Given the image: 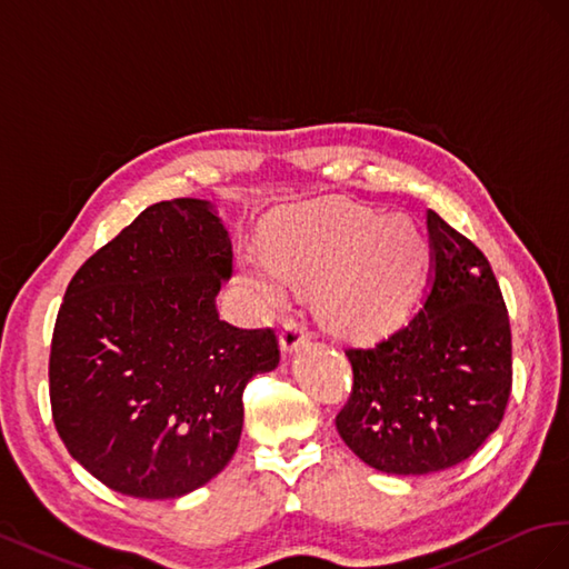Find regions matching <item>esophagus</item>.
<instances>
[{
    "mask_svg": "<svg viewBox=\"0 0 569 569\" xmlns=\"http://www.w3.org/2000/svg\"><path fill=\"white\" fill-rule=\"evenodd\" d=\"M307 340H310V333H307L302 321H288L283 327V333L279 338V346L283 355H293L298 348H302Z\"/></svg>",
    "mask_w": 569,
    "mask_h": 569,
    "instance_id": "obj_1",
    "label": "esophagus"
}]
</instances>
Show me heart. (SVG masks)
Returning a JSON list of instances; mask_svg holds the SVG:
<instances>
[{
	"label": "heart",
	"instance_id": "1",
	"mask_svg": "<svg viewBox=\"0 0 569 569\" xmlns=\"http://www.w3.org/2000/svg\"><path fill=\"white\" fill-rule=\"evenodd\" d=\"M267 259L242 252L238 276L267 310H281L286 282L315 286L321 321L369 340L400 327L427 264V238L405 214L379 217L343 202L288 209L264 231Z\"/></svg>",
	"mask_w": 569,
	"mask_h": 569
}]
</instances>
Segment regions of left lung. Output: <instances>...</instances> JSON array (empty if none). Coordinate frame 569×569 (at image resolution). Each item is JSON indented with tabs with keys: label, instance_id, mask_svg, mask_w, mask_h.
I'll list each match as a JSON object with an SVG mask.
<instances>
[{
	"label": "left lung",
	"instance_id": "obj_1",
	"mask_svg": "<svg viewBox=\"0 0 569 569\" xmlns=\"http://www.w3.org/2000/svg\"><path fill=\"white\" fill-rule=\"evenodd\" d=\"M431 267L415 317L375 348H348L346 446L386 475L443 472L475 456L510 398L512 338L489 259L427 212Z\"/></svg>",
	"mask_w": 569,
	"mask_h": 569
}]
</instances>
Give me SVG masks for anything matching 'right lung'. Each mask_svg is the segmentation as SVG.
I'll return each instance as SVG.
<instances>
[{"mask_svg":"<svg viewBox=\"0 0 569 569\" xmlns=\"http://www.w3.org/2000/svg\"><path fill=\"white\" fill-rule=\"evenodd\" d=\"M229 231L207 200L157 202L76 271L50 352L54 427L123 496L181 498L231 462L242 391L279 365L271 329L219 319Z\"/></svg>","mask_w":569,"mask_h":569,"instance_id":"add662e5","label":"right lung"}]
</instances>
